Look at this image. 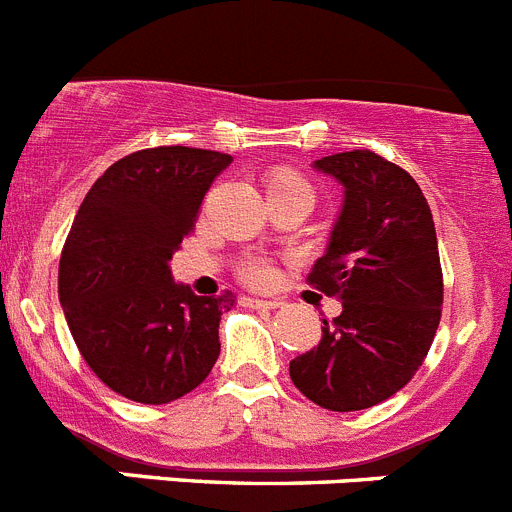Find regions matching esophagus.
I'll return each mask as SVG.
<instances>
[{
    "instance_id": "esophagus-1",
    "label": "esophagus",
    "mask_w": 512,
    "mask_h": 512,
    "mask_svg": "<svg viewBox=\"0 0 512 512\" xmlns=\"http://www.w3.org/2000/svg\"><path fill=\"white\" fill-rule=\"evenodd\" d=\"M247 303L255 308H280L283 306V303L275 301V298H270V301H267V298H247Z\"/></svg>"
}]
</instances>
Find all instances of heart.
I'll list each match as a JSON object with an SVG mask.
<instances>
[{
  "label": "heart",
  "instance_id": "heart-1",
  "mask_svg": "<svg viewBox=\"0 0 512 512\" xmlns=\"http://www.w3.org/2000/svg\"><path fill=\"white\" fill-rule=\"evenodd\" d=\"M280 188H296V191L311 193L308 183L303 181L301 176H296V173H288V170H278V173H273V176L267 178V191H280ZM242 278L250 285H267L275 278V270L267 260L255 257V260L245 262V267H242Z\"/></svg>",
  "mask_w": 512,
  "mask_h": 512
}]
</instances>
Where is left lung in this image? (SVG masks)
<instances>
[{
	"label": "left lung",
	"instance_id": "8db88e82",
	"mask_svg": "<svg viewBox=\"0 0 512 512\" xmlns=\"http://www.w3.org/2000/svg\"><path fill=\"white\" fill-rule=\"evenodd\" d=\"M344 188L311 285L342 301L290 380L321 408L365 411L408 385L439 329L444 283L434 216L403 168L370 150L313 160Z\"/></svg>",
	"mask_w": 512,
	"mask_h": 512
}]
</instances>
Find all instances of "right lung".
<instances>
[{
    "instance_id": "1",
    "label": "right lung",
    "mask_w": 512,
    "mask_h": 512,
    "mask_svg": "<svg viewBox=\"0 0 512 512\" xmlns=\"http://www.w3.org/2000/svg\"><path fill=\"white\" fill-rule=\"evenodd\" d=\"M232 155L150 147L117 160L86 193L58 270V296L86 365L107 388L163 405L199 388L219 357L232 296H196L170 260Z\"/></svg>"
}]
</instances>
